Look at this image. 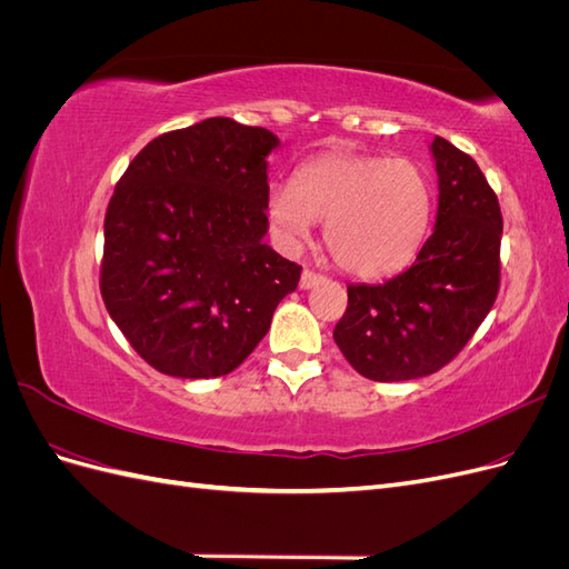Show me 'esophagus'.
Instances as JSON below:
<instances>
[{"instance_id":"1","label":"esophagus","mask_w":569,"mask_h":569,"mask_svg":"<svg viewBox=\"0 0 569 569\" xmlns=\"http://www.w3.org/2000/svg\"><path fill=\"white\" fill-rule=\"evenodd\" d=\"M322 280H325L322 274H318V272H313V270H303V272H301V280H299V287H301V289H313V287H318Z\"/></svg>"}]
</instances>
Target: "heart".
<instances>
[{"label":"heart","mask_w":569,"mask_h":569,"mask_svg":"<svg viewBox=\"0 0 569 569\" xmlns=\"http://www.w3.org/2000/svg\"><path fill=\"white\" fill-rule=\"evenodd\" d=\"M432 203V182L418 163L325 153L297 170L295 187L270 189L268 220L289 247L311 237L313 220L325 222V244L339 268L377 280L418 256Z\"/></svg>","instance_id":"heart-1"}]
</instances>
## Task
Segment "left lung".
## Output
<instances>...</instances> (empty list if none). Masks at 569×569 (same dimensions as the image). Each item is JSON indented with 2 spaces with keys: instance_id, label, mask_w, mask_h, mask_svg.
Returning a JSON list of instances; mask_svg holds the SVG:
<instances>
[{
  "instance_id": "1",
  "label": "left lung",
  "mask_w": 569,
  "mask_h": 569,
  "mask_svg": "<svg viewBox=\"0 0 569 569\" xmlns=\"http://www.w3.org/2000/svg\"><path fill=\"white\" fill-rule=\"evenodd\" d=\"M439 176L435 232L416 263L382 284H349L335 341L375 382L432 375L487 318L501 280V206L472 157L435 137Z\"/></svg>"
}]
</instances>
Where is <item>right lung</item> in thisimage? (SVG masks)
<instances>
[{
    "mask_svg": "<svg viewBox=\"0 0 569 569\" xmlns=\"http://www.w3.org/2000/svg\"><path fill=\"white\" fill-rule=\"evenodd\" d=\"M280 140L232 118L151 140L104 218L101 297L151 368L209 380L244 363L301 266L263 244L268 153Z\"/></svg>",
    "mask_w": 569,
    "mask_h": 569,
    "instance_id": "add662e5",
    "label": "right lung"
}]
</instances>
